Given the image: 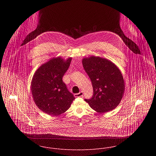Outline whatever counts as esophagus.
I'll return each mask as SVG.
<instances>
[{"instance_id": "esophagus-1", "label": "esophagus", "mask_w": 156, "mask_h": 156, "mask_svg": "<svg viewBox=\"0 0 156 156\" xmlns=\"http://www.w3.org/2000/svg\"><path fill=\"white\" fill-rule=\"evenodd\" d=\"M83 95V92L82 91H80L79 93H77V94H75L74 95L75 97H82Z\"/></svg>"}]
</instances>
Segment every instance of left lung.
Listing matches in <instances>:
<instances>
[{
  "label": "left lung",
  "mask_w": 156,
  "mask_h": 156,
  "mask_svg": "<svg viewBox=\"0 0 156 156\" xmlns=\"http://www.w3.org/2000/svg\"><path fill=\"white\" fill-rule=\"evenodd\" d=\"M82 64L91 80L94 94L85 100L100 113L115 109L124 95L125 85L119 69L111 61L95 56L84 58Z\"/></svg>",
  "instance_id": "8db88e82"
}]
</instances>
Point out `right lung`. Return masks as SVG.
I'll return each mask as SVG.
<instances>
[{"label":"right lung","mask_w":156,"mask_h":156,"mask_svg":"<svg viewBox=\"0 0 156 156\" xmlns=\"http://www.w3.org/2000/svg\"><path fill=\"white\" fill-rule=\"evenodd\" d=\"M71 59L53 58L39 67L33 76L30 88L34 101L40 110L49 115L64 113L75 99L62 81Z\"/></svg>","instance_id":"right-lung-1"}]
</instances>
